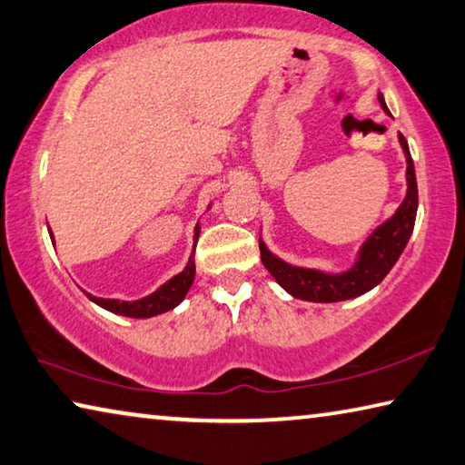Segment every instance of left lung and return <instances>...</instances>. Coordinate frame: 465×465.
<instances>
[{
    "label": "left lung",
    "mask_w": 465,
    "mask_h": 465,
    "mask_svg": "<svg viewBox=\"0 0 465 465\" xmlns=\"http://www.w3.org/2000/svg\"><path fill=\"white\" fill-rule=\"evenodd\" d=\"M381 107L389 114L385 105V97L379 93ZM400 144L405 154V182H408V190H405L403 203L397 206V211L389 217L385 223H381L358 248L356 259H353L351 267L339 272H329L321 269H308L298 267L277 254H272L264 244L262 235L259 238L261 248V261L264 264L275 282L290 293V296L306 302H343L362 296V293L371 292L377 287L387 272L393 269V264L400 259L403 248L408 246V240L411 232H414L416 223V211H418V186H416V172L414 161L408 149V143L400 134Z\"/></svg>",
    "instance_id": "obj_1"
}]
</instances>
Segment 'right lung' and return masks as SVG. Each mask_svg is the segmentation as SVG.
I'll use <instances>...</instances> for the list:
<instances>
[{
  "instance_id": "1",
  "label": "right lung",
  "mask_w": 465,
  "mask_h": 465,
  "mask_svg": "<svg viewBox=\"0 0 465 465\" xmlns=\"http://www.w3.org/2000/svg\"><path fill=\"white\" fill-rule=\"evenodd\" d=\"M211 204L206 206V209H211ZM198 233H201V225L196 223V227H194V248H196V242H198ZM49 235H51V242L55 244L54 232L49 230ZM194 275H196V264H194V250H193V254H190L186 267H183L178 272V275L167 279L163 285H159L157 290L149 293V296L138 298V300H112V298H97V296H93V293H86V298L94 302L97 306L105 308V311L114 312V314L130 316V319H151V316L169 312V311H173V308L178 304H182V300L186 298L188 290L193 287Z\"/></svg>"
}]
</instances>
